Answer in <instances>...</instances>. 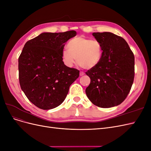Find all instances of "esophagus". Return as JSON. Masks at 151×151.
I'll use <instances>...</instances> for the list:
<instances>
[{"mask_svg": "<svg viewBox=\"0 0 151 151\" xmlns=\"http://www.w3.org/2000/svg\"><path fill=\"white\" fill-rule=\"evenodd\" d=\"M84 74H85V73H84V72H82V71L80 72V76H84Z\"/></svg>", "mask_w": 151, "mask_h": 151, "instance_id": "1", "label": "esophagus"}]
</instances>
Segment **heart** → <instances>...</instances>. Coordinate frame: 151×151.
<instances>
[{
  "instance_id": "obj_1",
  "label": "heart",
  "mask_w": 151,
  "mask_h": 151,
  "mask_svg": "<svg viewBox=\"0 0 151 151\" xmlns=\"http://www.w3.org/2000/svg\"><path fill=\"white\" fill-rule=\"evenodd\" d=\"M67 48L62 52V60L68 67H73L77 60L81 67L89 69L96 66L101 60V46L96 40L79 36L68 43Z\"/></svg>"
}]
</instances>
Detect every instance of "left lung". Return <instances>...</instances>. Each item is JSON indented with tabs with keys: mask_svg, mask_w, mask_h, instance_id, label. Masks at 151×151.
<instances>
[{
	"mask_svg": "<svg viewBox=\"0 0 151 151\" xmlns=\"http://www.w3.org/2000/svg\"><path fill=\"white\" fill-rule=\"evenodd\" d=\"M93 36L101 44L103 52L98 64L86 72L91 79L86 95L97 106H118L133 84L134 53L124 39L110 32H97Z\"/></svg>",
	"mask_w": 151,
	"mask_h": 151,
	"instance_id": "obj_1",
	"label": "left lung"
}]
</instances>
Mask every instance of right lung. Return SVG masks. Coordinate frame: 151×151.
I'll return each instance as SVG.
<instances>
[{
    "instance_id": "obj_1",
    "label": "right lung",
    "mask_w": 151,
    "mask_h": 151,
    "mask_svg": "<svg viewBox=\"0 0 151 151\" xmlns=\"http://www.w3.org/2000/svg\"><path fill=\"white\" fill-rule=\"evenodd\" d=\"M76 31L42 33L24 45L18 60L21 88L36 106L51 109L64 101L79 70L65 65L62 52Z\"/></svg>"
}]
</instances>
